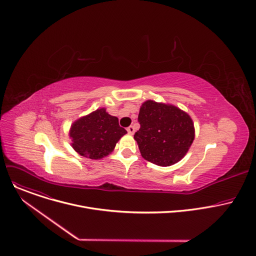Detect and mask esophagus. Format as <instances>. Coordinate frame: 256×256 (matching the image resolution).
<instances>
[{
	"mask_svg": "<svg viewBox=\"0 0 256 256\" xmlns=\"http://www.w3.org/2000/svg\"><path fill=\"white\" fill-rule=\"evenodd\" d=\"M126 130H128V132L130 134H134V128L132 126H128V128H126Z\"/></svg>",
	"mask_w": 256,
	"mask_h": 256,
	"instance_id": "obj_1",
	"label": "esophagus"
}]
</instances>
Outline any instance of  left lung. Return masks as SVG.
<instances>
[{
  "label": "left lung",
  "instance_id": "8db88e82",
  "mask_svg": "<svg viewBox=\"0 0 256 256\" xmlns=\"http://www.w3.org/2000/svg\"><path fill=\"white\" fill-rule=\"evenodd\" d=\"M138 120L140 128L134 138L144 160L167 167L186 155L196 136L188 114L173 104L147 100Z\"/></svg>",
  "mask_w": 256,
  "mask_h": 256
}]
</instances>
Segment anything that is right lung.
I'll return each mask as SVG.
<instances>
[{"label":"right lung","mask_w":256,"mask_h":256,"mask_svg":"<svg viewBox=\"0 0 256 256\" xmlns=\"http://www.w3.org/2000/svg\"><path fill=\"white\" fill-rule=\"evenodd\" d=\"M126 134V130L118 124V118L109 114L105 108L78 118L68 132L72 149L79 155L94 160L110 154Z\"/></svg>","instance_id":"right-lung-1"}]
</instances>
